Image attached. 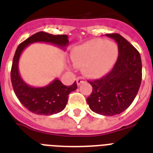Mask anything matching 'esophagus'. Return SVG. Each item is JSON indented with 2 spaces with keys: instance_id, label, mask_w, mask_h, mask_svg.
<instances>
[{
  "instance_id": "obj_1",
  "label": "esophagus",
  "mask_w": 153,
  "mask_h": 153,
  "mask_svg": "<svg viewBox=\"0 0 153 153\" xmlns=\"http://www.w3.org/2000/svg\"><path fill=\"white\" fill-rule=\"evenodd\" d=\"M83 78H82V77H79V78H77V79H76V82H77V85H78V86H79V85H81L82 83V82H84V80H83Z\"/></svg>"
}]
</instances>
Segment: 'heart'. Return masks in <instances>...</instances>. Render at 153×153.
Instances as JSON below:
<instances>
[{
	"label": "heart",
	"instance_id": "obj_1",
	"mask_svg": "<svg viewBox=\"0 0 153 153\" xmlns=\"http://www.w3.org/2000/svg\"><path fill=\"white\" fill-rule=\"evenodd\" d=\"M118 55L116 43L104 39H94L75 47L71 57L75 66H82V72L86 76L100 78L114 68Z\"/></svg>",
	"mask_w": 153,
	"mask_h": 153
}]
</instances>
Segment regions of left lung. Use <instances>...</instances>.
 Masks as SVG:
<instances>
[{
  "label": "left lung",
  "mask_w": 153,
  "mask_h": 153,
  "mask_svg": "<svg viewBox=\"0 0 153 153\" xmlns=\"http://www.w3.org/2000/svg\"><path fill=\"white\" fill-rule=\"evenodd\" d=\"M106 36L118 45V59L109 74L88 82L93 91L86 102L96 114L114 116L125 111L137 94L142 79V63L140 53L123 36L117 33Z\"/></svg>",
  "instance_id": "left-lung-1"
}]
</instances>
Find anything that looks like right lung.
Returning <instances> with one entry per match:
<instances>
[{
  "label": "right lung",
  "mask_w": 153,
  "mask_h": 153,
  "mask_svg": "<svg viewBox=\"0 0 153 153\" xmlns=\"http://www.w3.org/2000/svg\"><path fill=\"white\" fill-rule=\"evenodd\" d=\"M48 43L65 50L69 44L67 35H52L39 32L17 47L14 55L11 69V81L16 95L21 104L33 114L39 115H52L64 109L68 95L77 89L76 82L71 86L63 85L55 79L51 83L42 87H33L25 82L19 73V59L23 51L33 43Z\"/></svg>",
  "instance_id": "1"
}]
</instances>
